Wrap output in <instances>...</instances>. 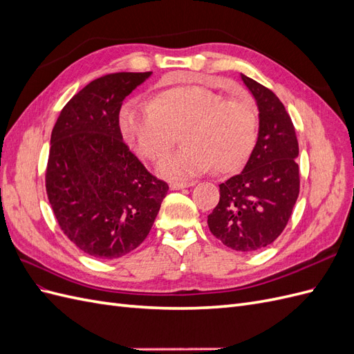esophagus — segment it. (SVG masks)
Instances as JSON below:
<instances>
[{"mask_svg": "<svg viewBox=\"0 0 354 354\" xmlns=\"http://www.w3.org/2000/svg\"><path fill=\"white\" fill-rule=\"evenodd\" d=\"M196 181L195 180H187V181H171L169 187L173 190H180V189H185V187H190V186H195Z\"/></svg>", "mask_w": 354, "mask_h": 354, "instance_id": "esophagus-1", "label": "esophagus"}]
</instances>
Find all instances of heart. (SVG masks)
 Here are the masks:
<instances>
[{
  "label": "heart",
  "instance_id": "obj_1",
  "mask_svg": "<svg viewBox=\"0 0 354 354\" xmlns=\"http://www.w3.org/2000/svg\"><path fill=\"white\" fill-rule=\"evenodd\" d=\"M259 112L252 102L199 85H181L158 94L152 102L127 104L120 116L127 143L147 160L162 159L185 131L187 145L168 156L159 171L168 177H190L212 165L234 173L250 159L259 140Z\"/></svg>",
  "mask_w": 354,
  "mask_h": 354
}]
</instances>
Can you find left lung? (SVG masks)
<instances>
[{
    "label": "left lung",
    "instance_id": "left-lung-1",
    "mask_svg": "<svg viewBox=\"0 0 354 354\" xmlns=\"http://www.w3.org/2000/svg\"><path fill=\"white\" fill-rule=\"evenodd\" d=\"M241 77L259 106V140L242 173L220 185V201L208 216V227L229 248L251 252L277 239L291 217L299 194L298 140L277 95Z\"/></svg>",
    "mask_w": 354,
    "mask_h": 354
}]
</instances>
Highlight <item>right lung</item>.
I'll list each match as a JSON object with an SVG mask.
<instances>
[{
  "label": "right lung",
  "mask_w": 354,
  "mask_h": 354,
  "mask_svg": "<svg viewBox=\"0 0 354 354\" xmlns=\"http://www.w3.org/2000/svg\"><path fill=\"white\" fill-rule=\"evenodd\" d=\"M152 72H116L91 81L62 109L46 169L50 205L81 251L113 260L151 232L168 185L130 151L120 128L124 99Z\"/></svg>",
  "instance_id": "right-lung-1"
}]
</instances>
